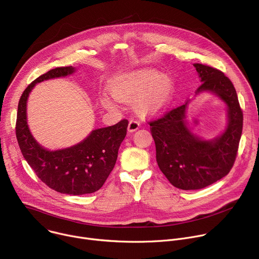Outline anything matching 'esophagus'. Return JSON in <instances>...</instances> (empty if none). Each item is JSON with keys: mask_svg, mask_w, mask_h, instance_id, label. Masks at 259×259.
Segmentation results:
<instances>
[{"mask_svg": "<svg viewBox=\"0 0 259 259\" xmlns=\"http://www.w3.org/2000/svg\"><path fill=\"white\" fill-rule=\"evenodd\" d=\"M139 128V123L136 120H130L128 124V131L129 132H134Z\"/></svg>", "mask_w": 259, "mask_h": 259, "instance_id": "1", "label": "esophagus"}]
</instances>
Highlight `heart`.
Returning <instances> with one entry per match:
<instances>
[{
    "instance_id": "b5f03b06",
    "label": "heart",
    "mask_w": 259,
    "mask_h": 259,
    "mask_svg": "<svg viewBox=\"0 0 259 259\" xmlns=\"http://www.w3.org/2000/svg\"><path fill=\"white\" fill-rule=\"evenodd\" d=\"M108 92L117 101H129L135 98L134 106L141 115H156L167 106L172 98L173 82L166 75L154 69H142L114 78L108 84ZM101 104L113 108L109 98L103 97Z\"/></svg>"
}]
</instances>
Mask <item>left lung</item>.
Returning <instances> with one entry per match:
<instances>
[{
	"instance_id": "obj_1",
	"label": "left lung",
	"mask_w": 259,
	"mask_h": 259,
	"mask_svg": "<svg viewBox=\"0 0 259 259\" xmlns=\"http://www.w3.org/2000/svg\"><path fill=\"white\" fill-rule=\"evenodd\" d=\"M194 66L203 82L196 92L211 91L228 104L225 133L210 141L195 136L184 122L188 102L149 122L160 170L172 186L184 191L206 188L229 174L243 130V112L232 81L215 67L202 63Z\"/></svg>"
}]
</instances>
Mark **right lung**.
<instances>
[{
    "instance_id": "add662e5",
    "label": "right lung",
    "mask_w": 259,
    "mask_h": 259,
    "mask_svg": "<svg viewBox=\"0 0 259 259\" xmlns=\"http://www.w3.org/2000/svg\"><path fill=\"white\" fill-rule=\"evenodd\" d=\"M72 66L55 67L36 78L23 91L17 109L16 138L22 156L46 186L67 195L98 191L115 167L119 147L127 134L128 120L96 129L82 142L65 150L47 151L31 136L26 122V100L36 83L70 75Z\"/></svg>"
}]
</instances>
